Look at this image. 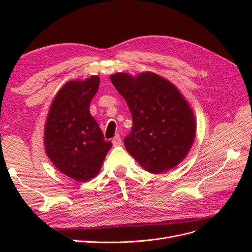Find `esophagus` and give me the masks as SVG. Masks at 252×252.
Returning a JSON list of instances; mask_svg holds the SVG:
<instances>
[{
	"label": "esophagus",
	"instance_id": "34e87169",
	"mask_svg": "<svg viewBox=\"0 0 252 252\" xmlns=\"http://www.w3.org/2000/svg\"><path fill=\"white\" fill-rule=\"evenodd\" d=\"M112 144H113V146H121L122 144V139H121V136L119 135V134H117L116 136H114V138L112 139Z\"/></svg>",
	"mask_w": 252,
	"mask_h": 252
}]
</instances>
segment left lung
<instances>
[{
	"instance_id": "8db88e82",
	"label": "left lung",
	"mask_w": 252,
	"mask_h": 252,
	"mask_svg": "<svg viewBox=\"0 0 252 252\" xmlns=\"http://www.w3.org/2000/svg\"><path fill=\"white\" fill-rule=\"evenodd\" d=\"M132 117L124 144L143 168L162 173L179 165L195 138V119L187 101L172 83L154 72L110 77Z\"/></svg>"
}]
</instances>
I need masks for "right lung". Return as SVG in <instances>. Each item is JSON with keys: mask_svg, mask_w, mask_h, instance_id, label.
Returning <instances> with one entry per match:
<instances>
[{"mask_svg": "<svg viewBox=\"0 0 252 252\" xmlns=\"http://www.w3.org/2000/svg\"><path fill=\"white\" fill-rule=\"evenodd\" d=\"M100 86V78L70 81L53 98L45 124L44 145L57 168L78 182L100 172L112 146L105 141L100 126L91 117L89 105Z\"/></svg>", "mask_w": 252, "mask_h": 252, "instance_id": "add662e5", "label": "right lung"}]
</instances>
